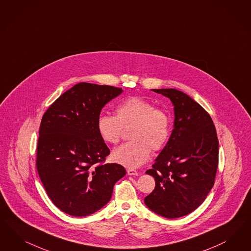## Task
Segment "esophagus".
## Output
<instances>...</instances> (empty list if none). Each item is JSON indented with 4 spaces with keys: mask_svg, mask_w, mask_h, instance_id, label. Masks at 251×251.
<instances>
[{
    "mask_svg": "<svg viewBox=\"0 0 251 251\" xmlns=\"http://www.w3.org/2000/svg\"><path fill=\"white\" fill-rule=\"evenodd\" d=\"M127 175L128 176H138V173L136 170H134V169H127Z\"/></svg>",
    "mask_w": 251,
    "mask_h": 251,
    "instance_id": "34e87169",
    "label": "esophagus"
}]
</instances>
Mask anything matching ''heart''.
I'll list each match as a JSON object with an SVG mask.
<instances>
[{
	"instance_id": "obj_1",
	"label": "heart",
	"mask_w": 251,
	"mask_h": 251,
	"mask_svg": "<svg viewBox=\"0 0 251 251\" xmlns=\"http://www.w3.org/2000/svg\"><path fill=\"white\" fill-rule=\"evenodd\" d=\"M115 116L102 114L98 118V133L109 144H116L124 128H129L132 140L115 148L114 162L127 168H138L145 163L153 151L162 150L170 136V118L167 113L138 97L128 98L115 110Z\"/></svg>"
}]
</instances>
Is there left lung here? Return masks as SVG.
Returning a JSON list of instances; mask_svg holds the SVG:
<instances>
[{
  "instance_id": "1",
  "label": "left lung",
  "mask_w": 251,
  "mask_h": 251,
  "mask_svg": "<svg viewBox=\"0 0 251 251\" xmlns=\"http://www.w3.org/2000/svg\"><path fill=\"white\" fill-rule=\"evenodd\" d=\"M151 90L170 99L175 121L167 144L146 172L156 186L144 202L162 217L179 218L201 206L214 185L218 138L210 114L192 98L176 89Z\"/></svg>"
}]
</instances>
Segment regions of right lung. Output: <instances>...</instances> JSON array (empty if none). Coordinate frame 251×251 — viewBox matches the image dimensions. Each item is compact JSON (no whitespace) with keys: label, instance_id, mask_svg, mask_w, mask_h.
Here are the masks:
<instances>
[{"label":"right lung","instance_id":"right-lung-1","mask_svg":"<svg viewBox=\"0 0 251 251\" xmlns=\"http://www.w3.org/2000/svg\"><path fill=\"white\" fill-rule=\"evenodd\" d=\"M122 92L112 86L78 83L41 119L37 170L50 201L69 215L83 217L100 210L126 175L120 164H101L110 150L97 129L101 109Z\"/></svg>","mask_w":251,"mask_h":251}]
</instances>
